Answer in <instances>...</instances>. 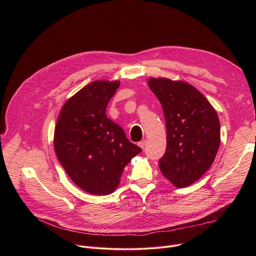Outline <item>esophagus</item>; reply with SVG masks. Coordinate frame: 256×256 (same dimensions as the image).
<instances>
[{
  "instance_id": "obj_1",
  "label": "esophagus",
  "mask_w": 256,
  "mask_h": 256,
  "mask_svg": "<svg viewBox=\"0 0 256 256\" xmlns=\"http://www.w3.org/2000/svg\"><path fill=\"white\" fill-rule=\"evenodd\" d=\"M146 144H147V140H140V142H138V146H140V147L142 148V149H144V146H146Z\"/></svg>"
}]
</instances>
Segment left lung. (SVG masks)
<instances>
[{
    "instance_id": "obj_1",
    "label": "left lung",
    "mask_w": 256,
    "mask_h": 256,
    "mask_svg": "<svg viewBox=\"0 0 256 256\" xmlns=\"http://www.w3.org/2000/svg\"><path fill=\"white\" fill-rule=\"evenodd\" d=\"M165 116L167 146L159 160L162 174L176 188L198 180L212 166L221 142V126L212 104L192 85L150 78Z\"/></svg>"
}]
</instances>
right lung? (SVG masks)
Returning <instances> with one entry per match:
<instances>
[{
	"mask_svg": "<svg viewBox=\"0 0 256 256\" xmlns=\"http://www.w3.org/2000/svg\"><path fill=\"white\" fill-rule=\"evenodd\" d=\"M120 81H94L64 104L54 144L70 178L91 194H112L126 164L142 149L106 116V106Z\"/></svg>",
	"mask_w": 256,
	"mask_h": 256,
	"instance_id": "add662e5",
	"label": "right lung"
}]
</instances>
